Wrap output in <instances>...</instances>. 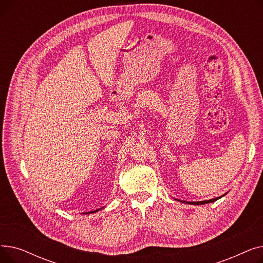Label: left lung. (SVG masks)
I'll use <instances>...</instances> for the list:
<instances>
[{
  "label": "left lung",
  "instance_id": "left-lung-1",
  "mask_svg": "<svg viewBox=\"0 0 263 263\" xmlns=\"http://www.w3.org/2000/svg\"><path fill=\"white\" fill-rule=\"evenodd\" d=\"M227 194V193H226ZM226 194H224V195H226ZM224 195H222V196H219V197H216V198H213V199H210V200H203V201H185V200H179V199H176L177 201H180V202H183V203H189V204H204V203H209V202H213V201H215V200H217V199H219L220 197H223Z\"/></svg>",
  "mask_w": 263,
  "mask_h": 263
}]
</instances>
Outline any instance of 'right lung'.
Segmentation results:
<instances>
[{
    "mask_svg": "<svg viewBox=\"0 0 263 263\" xmlns=\"http://www.w3.org/2000/svg\"><path fill=\"white\" fill-rule=\"evenodd\" d=\"M100 209H102V208H100ZM100 209H98V210H95V211H90V212H86V214H89V213H95V212H97V211H99ZM83 214H85V213H83Z\"/></svg>",
    "mask_w": 263,
    "mask_h": 263,
    "instance_id": "obj_1",
    "label": "right lung"
}]
</instances>
